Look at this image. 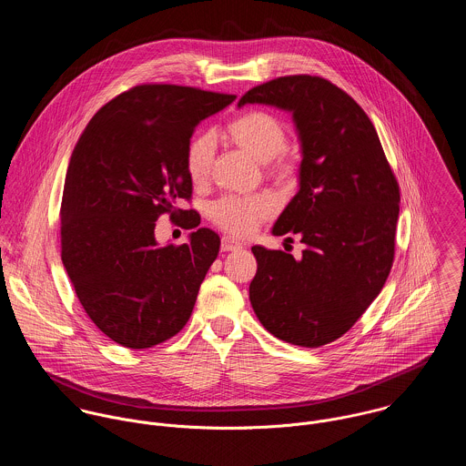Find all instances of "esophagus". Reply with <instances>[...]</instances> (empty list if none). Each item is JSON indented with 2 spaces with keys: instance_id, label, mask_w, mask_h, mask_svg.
<instances>
[{
  "instance_id": "34e87169",
  "label": "esophagus",
  "mask_w": 466,
  "mask_h": 466,
  "mask_svg": "<svg viewBox=\"0 0 466 466\" xmlns=\"http://www.w3.org/2000/svg\"><path fill=\"white\" fill-rule=\"evenodd\" d=\"M220 248H222V251H237V249H240L242 246H240L237 240L224 237V238H222V244H220Z\"/></svg>"
}]
</instances>
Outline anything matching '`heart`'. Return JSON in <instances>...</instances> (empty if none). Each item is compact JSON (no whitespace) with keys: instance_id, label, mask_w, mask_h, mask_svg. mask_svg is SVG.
<instances>
[{"instance_id":"1","label":"heart","mask_w":466,"mask_h":466,"mask_svg":"<svg viewBox=\"0 0 466 466\" xmlns=\"http://www.w3.org/2000/svg\"><path fill=\"white\" fill-rule=\"evenodd\" d=\"M226 133L237 147L264 163L268 177L283 181L294 174L292 161L285 154L289 131L276 115L267 111L244 113L228 124ZM213 159L215 137L209 133L192 137L187 148L185 167L194 185H204L208 181ZM274 213L276 199L270 194H257L251 198L226 196L209 206L213 224L238 238L253 235Z\"/></svg>"}]
</instances>
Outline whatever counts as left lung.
I'll use <instances>...</instances> for the list:
<instances>
[{
    "instance_id": "obj_1",
    "label": "left lung",
    "mask_w": 466,
    "mask_h": 466,
    "mask_svg": "<svg viewBox=\"0 0 466 466\" xmlns=\"http://www.w3.org/2000/svg\"><path fill=\"white\" fill-rule=\"evenodd\" d=\"M292 113L303 148L299 192L276 220V237L299 235L296 260L251 248L258 270L249 285L267 332L319 348L348 332L382 290L395 260L400 187L364 109L330 80L278 76L238 102Z\"/></svg>"
}]
</instances>
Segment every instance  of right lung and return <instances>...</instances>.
Instances as JSON below:
<instances>
[{
	"instance_id": "1",
	"label": "right lung",
	"mask_w": 466,
	"mask_h": 466,
	"mask_svg": "<svg viewBox=\"0 0 466 466\" xmlns=\"http://www.w3.org/2000/svg\"><path fill=\"white\" fill-rule=\"evenodd\" d=\"M237 96L176 84H139L109 100L73 148L61 202V258L89 319L115 342L145 350L181 332L220 238L157 246L168 213L198 228L185 159L200 120Z\"/></svg>"
}]
</instances>
